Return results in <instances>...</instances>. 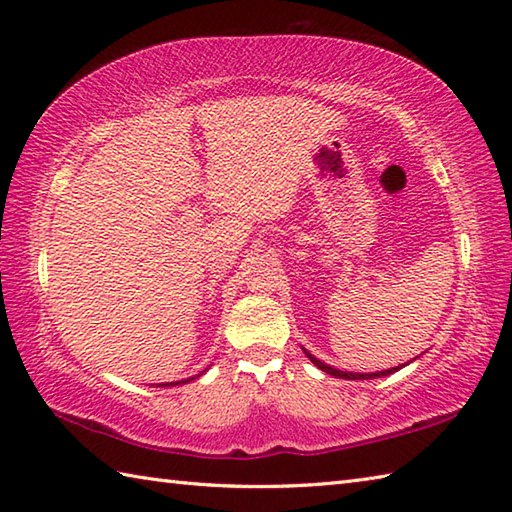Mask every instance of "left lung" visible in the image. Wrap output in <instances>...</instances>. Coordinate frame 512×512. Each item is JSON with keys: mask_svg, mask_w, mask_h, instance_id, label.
Returning <instances> with one entry per match:
<instances>
[{"mask_svg": "<svg viewBox=\"0 0 512 512\" xmlns=\"http://www.w3.org/2000/svg\"><path fill=\"white\" fill-rule=\"evenodd\" d=\"M306 356L310 358V361L317 365L319 369H323L325 374H330V376H336V378H347V380H369V378H380V376H389V374H394V372H398V369L402 367H391V369H385V372H372V374H352V372H341V369H334V367H330V365H325V363H321L319 358H314L312 354H308L306 352Z\"/></svg>", "mask_w": 512, "mask_h": 512, "instance_id": "obj_1", "label": "left lung"}]
</instances>
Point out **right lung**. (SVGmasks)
Returning a JSON list of instances; mask_svg holds the SVG:
<instances>
[{"label": "right lung", "mask_w": 512, "mask_h": 512, "mask_svg": "<svg viewBox=\"0 0 512 512\" xmlns=\"http://www.w3.org/2000/svg\"><path fill=\"white\" fill-rule=\"evenodd\" d=\"M182 383H184V380H182ZM169 385H178V383H169ZM167 387V385H165Z\"/></svg>", "instance_id": "1"}]
</instances>
